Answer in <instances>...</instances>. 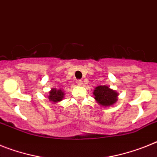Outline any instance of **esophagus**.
Wrapping results in <instances>:
<instances>
[{"label":"esophagus","instance_id":"34e87169","mask_svg":"<svg viewBox=\"0 0 157 157\" xmlns=\"http://www.w3.org/2000/svg\"><path fill=\"white\" fill-rule=\"evenodd\" d=\"M82 80H76V83H77V84H78V85H81L82 84Z\"/></svg>","mask_w":157,"mask_h":157}]
</instances>
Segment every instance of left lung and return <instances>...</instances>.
I'll return each instance as SVG.
<instances>
[{"mask_svg": "<svg viewBox=\"0 0 157 157\" xmlns=\"http://www.w3.org/2000/svg\"><path fill=\"white\" fill-rule=\"evenodd\" d=\"M95 100L100 105L104 107H109L117 101L118 93L105 85H99L96 87L93 92Z\"/></svg>", "mask_w": 157, "mask_h": 157, "instance_id": "8db88e82", "label": "left lung"}]
</instances>
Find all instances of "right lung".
I'll use <instances>...</instances> for the list:
<instances>
[{
  "instance_id": "1",
  "label": "right lung",
  "mask_w": 157,
  "mask_h": 157,
  "mask_svg": "<svg viewBox=\"0 0 157 157\" xmlns=\"http://www.w3.org/2000/svg\"><path fill=\"white\" fill-rule=\"evenodd\" d=\"M64 92H62V90H57V89H52L50 92V95H49V99L50 101L54 102V103H57V102H59L61 100H62L64 97Z\"/></svg>"
}]
</instances>
